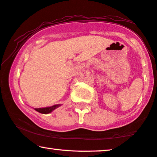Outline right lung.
I'll return each mask as SVG.
<instances>
[{
  "label": "right lung",
  "mask_w": 157,
  "mask_h": 157,
  "mask_svg": "<svg viewBox=\"0 0 157 157\" xmlns=\"http://www.w3.org/2000/svg\"><path fill=\"white\" fill-rule=\"evenodd\" d=\"M60 106H61V104H56V105H53L52 106L45 107V108H38V109H35L36 111H37L38 112L46 114V113H51V111H53L54 109H57L58 107H59Z\"/></svg>",
  "instance_id": "1"
}]
</instances>
